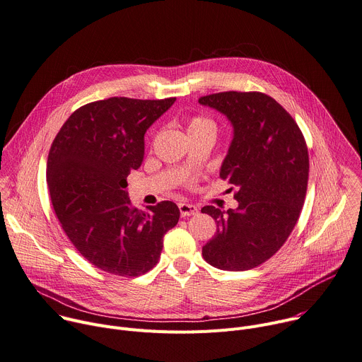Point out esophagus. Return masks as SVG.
<instances>
[{
  "instance_id": "obj_1",
  "label": "esophagus",
  "mask_w": 362,
  "mask_h": 362,
  "mask_svg": "<svg viewBox=\"0 0 362 362\" xmlns=\"http://www.w3.org/2000/svg\"><path fill=\"white\" fill-rule=\"evenodd\" d=\"M178 207H180L181 217H189V216H195L198 213V209L195 206H192V204L181 203Z\"/></svg>"
}]
</instances>
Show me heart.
Listing matches in <instances>:
<instances>
[{
	"label": "heart",
	"instance_id": "b5f03b06",
	"mask_svg": "<svg viewBox=\"0 0 362 362\" xmlns=\"http://www.w3.org/2000/svg\"><path fill=\"white\" fill-rule=\"evenodd\" d=\"M188 134H192V132H204V131H211L216 134V124L213 122V120L207 116H203V115H195V116H191L188 119Z\"/></svg>",
	"mask_w": 362,
	"mask_h": 362
}]
</instances>
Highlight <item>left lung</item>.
<instances>
[{"instance_id": "left-lung-1", "label": "left lung", "mask_w": 362, "mask_h": 362, "mask_svg": "<svg viewBox=\"0 0 362 362\" xmlns=\"http://www.w3.org/2000/svg\"><path fill=\"white\" fill-rule=\"evenodd\" d=\"M198 102L233 124L220 178L235 187L238 202L235 210L202 209L217 224L203 257L221 270H249L276 255L299 220L309 177L306 141L291 113L266 93L231 90Z\"/></svg>"}]
</instances>
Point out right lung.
I'll return each mask as SVG.
<instances>
[{"instance_id":"obj_1","label":"right lung","mask_w":362,"mask_h":362,"mask_svg":"<svg viewBox=\"0 0 362 362\" xmlns=\"http://www.w3.org/2000/svg\"><path fill=\"white\" fill-rule=\"evenodd\" d=\"M175 98H109L76 109L56 135L47 158L54 213L71 245L98 269L135 277L163 252L164 234L180 210L160 202L132 206L127 178L144 159V135Z\"/></svg>"}]
</instances>
